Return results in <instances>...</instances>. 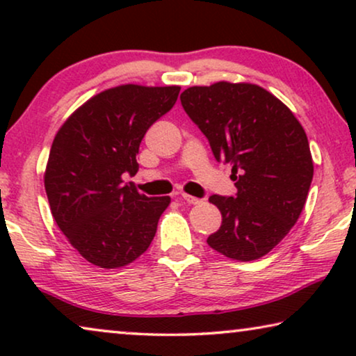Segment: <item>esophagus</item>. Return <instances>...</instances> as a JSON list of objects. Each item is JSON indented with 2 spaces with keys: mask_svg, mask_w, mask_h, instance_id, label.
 <instances>
[{
  "mask_svg": "<svg viewBox=\"0 0 356 356\" xmlns=\"http://www.w3.org/2000/svg\"><path fill=\"white\" fill-rule=\"evenodd\" d=\"M179 201H183V202H186V204H199V202H201V199H197V197H194V196H189V194H181V196H179Z\"/></svg>",
  "mask_w": 356,
  "mask_h": 356,
  "instance_id": "1",
  "label": "esophagus"
}]
</instances>
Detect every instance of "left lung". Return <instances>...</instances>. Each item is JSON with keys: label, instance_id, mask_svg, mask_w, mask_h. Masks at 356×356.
I'll return each mask as SVG.
<instances>
[{"label": "left lung", "instance_id": "left-lung-1", "mask_svg": "<svg viewBox=\"0 0 356 356\" xmlns=\"http://www.w3.org/2000/svg\"><path fill=\"white\" fill-rule=\"evenodd\" d=\"M179 99L217 162L232 165L238 189L209 197L222 225L207 245L235 261L259 259L286 236L308 197L314 167L303 126L275 95L250 82L194 86Z\"/></svg>", "mask_w": 356, "mask_h": 356}]
</instances>
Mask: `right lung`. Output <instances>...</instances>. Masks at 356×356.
<instances>
[{"instance_id":"1","label":"right lung","mask_w":356,"mask_h":356,"mask_svg":"<svg viewBox=\"0 0 356 356\" xmlns=\"http://www.w3.org/2000/svg\"><path fill=\"white\" fill-rule=\"evenodd\" d=\"M179 89H106L81 105L53 139L43 177L51 216L90 264L118 269L152 243L170 197H147L123 175L138 173L140 140L172 110Z\"/></svg>"}]
</instances>
